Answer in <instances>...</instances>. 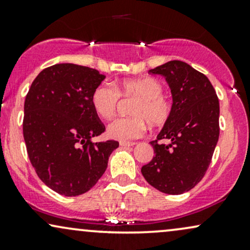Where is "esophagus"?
Listing matches in <instances>:
<instances>
[{"label": "esophagus", "mask_w": 250, "mask_h": 250, "mask_svg": "<svg viewBox=\"0 0 250 250\" xmlns=\"http://www.w3.org/2000/svg\"><path fill=\"white\" fill-rule=\"evenodd\" d=\"M136 145L135 142H127V141H121L120 142V146L121 147H133V146Z\"/></svg>", "instance_id": "1"}]
</instances>
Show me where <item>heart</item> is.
<instances>
[{
	"label": "heart",
	"instance_id": "heart-1",
	"mask_svg": "<svg viewBox=\"0 0 250 250\" xmlns=\"http://www.w3.org/2000/svg\"><path fill=\"white\" fill-rule=\"evenodd\" d=\"M123 96L136 97L131 117H116L108 125L109 137L120 141L137 139L145 134L147 123L153 128L163 127L171 115V103L163 94L161 82L153 77L123 80L116 85L102 83L91 94V105L103 119L113 116Z\"/></svg>",
	"mask_w": 250,
	"mask_h": 250
}]
</instances>
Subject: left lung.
I'll list each match as a JSON object with an SVG mask.
<instances>
[{
	"label": "left lung",
	"mask_w": 250,
	"mask_h": 250,
	"mask_svg": "<svg viewBox=\"0 0 250 250\" xmlns=\"http://www.w3.org/2000/svg\"><path fill=\"white\" fill-rule=\"evenodd\" d=\"M149 73L165 76L173 104L170 119L150 142L155 156L141 173L157 190L183 194L202 180L210 165L220 135L219 99L208 77L186 62L174 60Z\"/></svg>",
	"instance_id": "1"
}]
</instances>
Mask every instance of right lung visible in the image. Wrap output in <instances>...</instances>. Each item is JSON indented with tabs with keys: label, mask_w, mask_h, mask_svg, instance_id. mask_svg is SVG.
Returning <instances> with one entry per match:
<instances>
[{
	"label": "right lung",
	"mask_w": 250,
	"mask_h": 250,
	"mask_svg": "<svg viewBox=\"0 0 250 250\" xmlns=\"http://www.w3.org/2000/svg\"><path fill=\"white\" fill-rule=\"evenodd\" d=\"M105 79L96 69L59 63L43 69L25 96L23 137L45 186L64 196L87 193L108 166L117 141L93 142L105 127L91 94Z\"/></svg>",
	"instance_id": "right-lung-1"
}]
</instances>
